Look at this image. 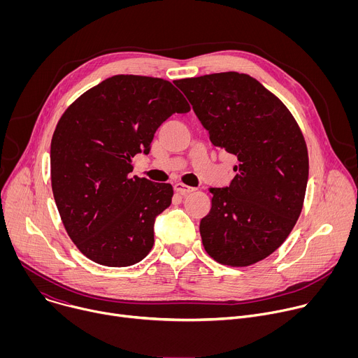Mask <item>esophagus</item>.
<instances>
[{"instance_id": "esophagus-1", "label": "esophagus", "mask_w": 358, "mask_h": 358, "mask_svg": "<svg viewBox=\"0 0 358 358\" xmlns=\"http://www.w3.org/2000/svg\"><path fill=\"white\" fill-rule=\"evenodd\" d=\"M174 189H176L178 194L185 195V194L192 192L195 188H194V187H189V185H185V184H182V182H176V184H174Z\"/></svg>"}]
</instances>
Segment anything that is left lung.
I'll use <instances>...</instances> for the list:
<instances>
[{
  "mask_svg": "<svg viewBox=\"0 0 358 358\" xmlns=\"http://www.w3.org/2000/svg\"><path fill=\"white\" fill-rule=\"evenodd\" d=\"M174 83L211 143L239 162L228 187L210 188L213 206L199 222L202 245L222 265L257 264L286 241L301 213L309 178L303 134L282 101L249 75Z\"/></svg>",
  "mask_w": 358,
  "mask_h": 358,
  "instance_id": "obj_1",
  "label": "left lung"
}]
</instances>
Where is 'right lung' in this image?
I'll list each match as a JSON object with an SVG mask.
<instances>
[{"mask_svg":"<svg viewBox=\"0 0 358 358\" xmlns=\"http://www.w3.org/2000/svg\"><path fill=\"white\" fill-rule=\"evenodd\" d=\"M189 105L171 82L116 75L85 92L50 141V181L65 229L93 262L122 268L144 259L173 187L131 177L157 129Z\"/></svg>","mask_w":358,"mask_h":358,"instance_id":"right-lung-1","label":"right lung"}]
</instances>
